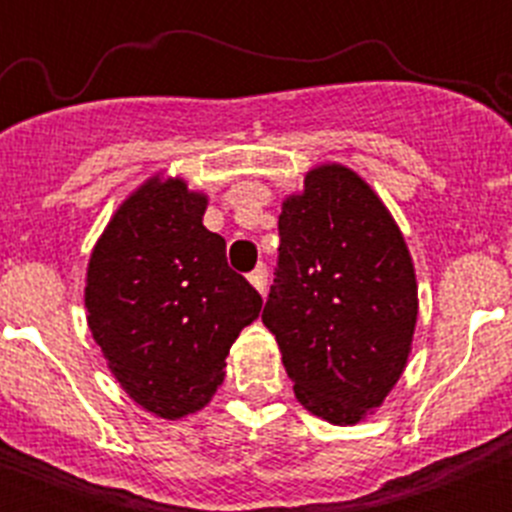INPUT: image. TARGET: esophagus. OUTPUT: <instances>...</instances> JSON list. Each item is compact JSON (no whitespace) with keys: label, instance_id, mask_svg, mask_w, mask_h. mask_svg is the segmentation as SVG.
I'll list each match as a JSON object with an SVG mask.
<instances>
[{"label":"esophagus","instance_id":"34e87169","mask_svg":"<svg viewBox=\"0 0 512 512\" xmlns=\"http://www.w3.org/2000/svg\"><path fill=\"white\" fill-rule=\"evenodd\" d=\"M247 280H250V285L255 287L257 292L262 294V297H265V292H267V267L265 265L255 267V270H252L250 275H247Z\"/></svg>","mask_w":512,"mask_h":512}]
</instances>
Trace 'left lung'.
I'll return each mask as SVG.
<instances>
[{"mask_svg": "<svg viewBox=\"0 0 512 512\" xmlns=\"http://www.w3.org/2000/svg\"><path fill=\"white\" fill-rule=\"evenodd\" d=\"M418 319L411 252L394 215L342 163L314 165L280 215V267L262 322L309 414L354 426L406 369Z\"/></svg>", "mask_w": 512, "mask_h": 512, "instance_id": "8db88e82", "label": "left lung"}]
</instances>
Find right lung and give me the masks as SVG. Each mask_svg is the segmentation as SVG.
<instances>
[{
    "label": "right lung",
    "mask_w": 512,
    "mask_h": 512,
    "mask_svg": "<svg viewBox=\"0 0 512 512\" xmlns=\"http://www.w3.org/2000/svg\"><path fill=\"white\" fill-rule=\"evenodd\" d=\"M205 210L208 195L180 175H151L118 205L86 267L94 342L121 389L165 421L210 404L232 342L262 309Z\"/></svg>",
    "instance_id": "obj_1"
}]
</instances>
